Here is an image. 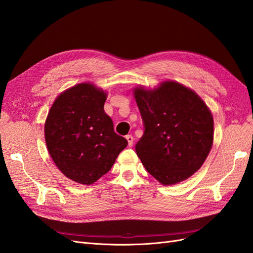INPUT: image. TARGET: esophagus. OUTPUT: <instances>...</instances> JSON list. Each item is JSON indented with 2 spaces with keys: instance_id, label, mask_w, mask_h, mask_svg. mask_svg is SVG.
<instances>
[{
  "instance_id": "obj_1",
  "label": "esophagus",
  "mask_w": 253,
  "mask_h": 253,
  "mask_svg": "<svg viewBox=\"0 0 253 253\" xmlns=\"http://www.w3.org/2000/svg\"><path fill=\"white\" fill-rule=\"evenodd\" d=\"M126 140H127L128 147H132V145H133V141H134L133 136H132V135H126Z\"/></svg>"
}]
</instances>
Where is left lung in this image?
<instances>
[{
    "instance_id": "8db88e82",
    "label": "left lung",
    "mask_w": 253,
    "mask_h": 253,
    "mask_svg": "<svg viewBox=\"0 0 253 253\" xmlns=\"http://www.w3.org/2000/svg\"><path fill=\"white\" fill-rule=\"evenodd\" d=\"M144 133L136 153L163 185L189 178L205 163L213 143V117L194 90L175 81L154 89L136 87Z\"/></svg>"
}]
</instances>
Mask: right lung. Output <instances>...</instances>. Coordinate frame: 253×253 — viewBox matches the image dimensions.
I'll return each mask as SVG.
<instances>
[{
    "mask_svg": "<svg viewBox=\"0 0 253 253\" xmlns=\"http://www.w3.org/2000/svg\"><path fill=\"white\" fill-rule=\"evenodd\" d=\"M106 94L93 83L66 89L51 105L44 126L49 155L67 178L91 185L108 173L127 141L114 132L103 106Z\"/></svg>",
    "mask_w": 253,
    "mask_h": 253,
    "instance_id": "1",
    "label": "right lung"
}]
</instances>
